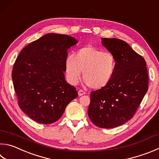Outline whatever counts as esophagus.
Listing matches in <instances>:
<instances>
[{
	"mask_svg": "<svg viewBox=\"0 0 159 159\" xmlns=\"http://www.w3.org/2000/svg\"><path fill=\"white\" fill-rule=\"evenodd\" d=\"M78 94H79V96H82V95L85 94V92L83 91V89H79V90L78 91Z\"/></svg>",
	"mask_w": 159,
	"mask_h": 159,
	"instance_id": "obj_1",
	"label": "esophagus"
}]
</instances>
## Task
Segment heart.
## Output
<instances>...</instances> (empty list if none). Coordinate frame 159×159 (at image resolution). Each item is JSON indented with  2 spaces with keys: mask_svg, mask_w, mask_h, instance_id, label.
Listing matches in <instances>:
<instances>
[{
  "mask_svg": "<svg viewBox=\"0 0 159 159\" xmlns=\"http://www.w3.org/2000/svg\"><path fill=\"white\" fill-rule=\"evenodd\" d=\"M116 69L117 60L113 54L92 46L80 48L65 62L66 78L70 84L75 85L79 83L83 71L85 83L95 89L107 86Z\"/></svg>",
  "mask_w": 159,
  "mask_h": 159,
  "instance_id": "1",
  "label": "heart"
}]
</instances>
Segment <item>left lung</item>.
Wrapping results in <instances>:
<instances>
[{
  "label": "left lung",
  "instance_id": "8db88e82",
  "mask_svg": "<svg viewBox=\"0 0 159 159\" xmlns=\"http://www.w3.org/2000/svg\"><path fill=\"white\" fill-rule=\"evenodd\" d=\"M102 44L117 60V69L109 84L92 91L88 113L98 127H117L134 117L148 90L146 62L125 41L102 38Z\"/></svg>",
  "mask_w": 159,
  "mask_h": 159
}]
</instances>
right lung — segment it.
Returning <instances> with one entry per match:
<instances>
[{
	"label": "right lung",
	"mask_w": 159,
	"mask_h": 159,
	"mask_svg": "<svg viewBox=\"0 0 159 159\" xmlns=\"http://www.w3.org/2000/svg\"><path fill=\"white\" fill-rule=\"evenodd\" d=\"M77 42L67 34L48 33L28 44L16 57L11 78L18 105L35 122H56L78 97L64 75L67 50Z\"/></svg>",
	"instance_id": "obj_1"
}]
</instances>
